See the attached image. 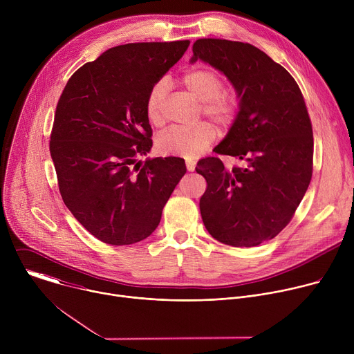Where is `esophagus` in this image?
<instances>
[{"mask_svg":"<svg viewBox=\"0 0 354 354\" xmlns=\"http://www.w3.org/2000/svg\"><path fill=\"white\" fill-rule=\"evenodd\" d=\"M194 168H196V162L193 160H186V169L189 172H193Z\"/></svg>","mask_w":354,"mask_h":354,"instance_id":"esophagus-1","label":"esophagus"}]
</instances>
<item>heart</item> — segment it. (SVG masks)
<instances>
[{"instance_id":"b5f03b06","label":"heart","mask_w":354,"mask_h":354,"mask_svg":"<svg viewBox=\"0 0 354 354\" xmlns=\"http://www.w3.org/2000/svg\"><path fill=\"white\" fill-rule=\"evenodd\" d=\"M185 89L201 102V113L220 126H230L236 119L239 105L236 96L223 89V77L209 67H194L183 73L180 78ZM167 97V82L157 81L145 96L144 112L148 122L158 127L164 123V104ZM216 130L207 122H200L193 127H171L157 137V149L164 156H179L196 158L203 154L214 141Z\"/></svg>"}]
</instances>
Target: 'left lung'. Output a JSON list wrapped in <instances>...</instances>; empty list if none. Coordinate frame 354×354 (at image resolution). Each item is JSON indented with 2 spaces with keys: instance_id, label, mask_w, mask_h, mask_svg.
<instances>
[{
  "instance_id": "1",
  "label": "left lung",
  "mask_w": 354,
  "mask_h": 354,
  "mask_svg": "<svg viewBox=\"0 0 354 354\" xmlns=\"http://www.w3.org/2000/svg\"><path fill=\"white\" fill-rule=\"evenodd\" d=\"M192 50V63H209L236 89L239 112L213 151L245 162L231 169L218 157L197 162L207 182L201 218L225 245H261L291 221L311 182L314 137L304 96L283 66L249 43L197 39Z\"/></svg>"
}]
</instances>
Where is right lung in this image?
I'll return each mask as SVG.
<instances>
[{"label": "right lung", "mask_w": 354, "mask_h": 354, "mask_svg": "<svg viewBox=\"0 0 354 354\" xmlns=\"http://www.w3.org/2000/svg\"><path fill=\"white\" fill-rule=\"evenodd\" d=\"M189 40L112 47L68 80L50 134L59 190L77 221L109 245H131L158 227L186 174L185 160L144 164L153 130L144 112L149 88L183 56Z\"/></svg>", "instance_id": "add662e5"}]
</instances>
